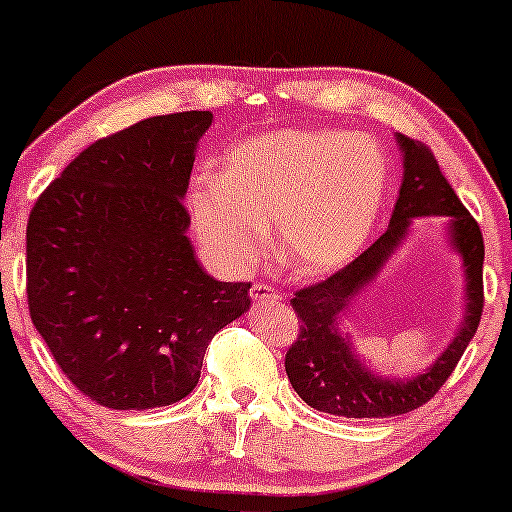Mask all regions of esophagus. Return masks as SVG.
I'll list each match as a JSON object with an SVG mask.
<instances>
[{
  "label": "esophagus",
  "instance_id": "1",
  "mask_svg": "<svg viewBox=\"0 0 512 512\" xmlns=\"http://www.w3.org/2000/svg\"><path fill=\"white\" fill-rule=\"evenodd\" d=\"M249 293H251V300H254V303H277V300H282V293H279L275 286L263 284V282L251 284Z\"/></svg>",
  "mask_w": 512,
  "mask_h": 512
}]
</instances>
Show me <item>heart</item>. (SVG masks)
Instances as JSON below:
<instances>
[{
	"instance_id": "1",
	"label": "heart",
	"mask_w": 512,
	"mask_h": 512,
	"mask_svg": "<svg viewBox=\"0 0 512 512\" xmlns=\"http://www.w3.org/2000/svg\"><path fill=\"white\" fill-rule=\"evenodd\" d=\"M380 146L338 130H275L235 144L216 177L188 191L200 242L230 265H254L277 226V254L293 275L319 277L352 261L373 233L387 193Z\"/></svg>"
}]
</instances>
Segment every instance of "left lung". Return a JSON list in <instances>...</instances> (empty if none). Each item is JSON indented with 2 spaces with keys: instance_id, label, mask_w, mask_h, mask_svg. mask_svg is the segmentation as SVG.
<instances>
[{
  "instance_id": "obj_1",
  "label": "left lung",
  "mask_w": 512,
  "mask_h": 512,
  "mask_svg": "<svg viewBox=\"0 0 512 512\" xmlns=\"http://www.w3.org/2000/svg\"><path fill=\"white\" fill-rule=\"evenodd\" d=\"M396 139L403 153V184L389 228L352 263L324 282L296 291L291 298L300 319V331L286 352V375L307 405L328 415L354 419L396 417L431 401L473 340L485 305V242L478 221L468 214L454 188L447 184L429 146L401 132ZM417 215L451 216L448 234L453 248L465 258L467 268V314L455 340L431 369L412 381H396L369 373L353 354L351 343L337 328V321L362 286L372 281L383 267Z\"/></svg>"
}]
</instances>
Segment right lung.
I'll use <instances>...</instances> for the list:
<instances>
[{
	"instance_id": "1",
	"label": "right lung",
	"mask_w": 512,
	"mask_h": 512,
	"mask_svg": "<svg viewBox=\"0 0 512 512\" xmlns=\"http://www.w3.org/2000/svg\"><path fill=\"white\" fill-rule=\"evenodd\" d=\"M212 111L153 116L81 151L27 221V305L65 377L111 410L163 408L200 380L249 282L209 277L184 195Z\"/></svg>"
}]
</instances>
